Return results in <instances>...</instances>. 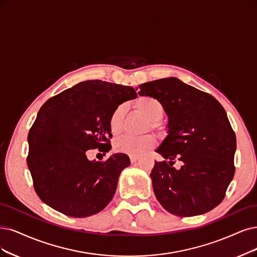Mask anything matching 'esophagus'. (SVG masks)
I'll use <instances>...</instances> for the list:
<instances>
[{"label":"esophagus","mask_w":257,"mask_h":257,"mask_svg":"<svg viewBox=\"0 0 257 257\" xmlns=\"http://www.w3.org/2000/svg\"><path fill=\"white\" fill-rule=\"evenodd\" d=\"M130 161H131V163L134 164V163H136L137 161H138V157H135V156H131L130 157Z\"/></svg>","instance_id":"34e87169"}]
</instances>
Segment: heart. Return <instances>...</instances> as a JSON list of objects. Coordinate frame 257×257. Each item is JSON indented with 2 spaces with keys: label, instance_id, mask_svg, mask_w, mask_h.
Here are the masks:
<instances>
[{
  "label": "heart",
  "instance_id": "obj_1",
  "mask_svg": "<svg viewBox=\"0 0 257 257\" xmlns=\"http://www.w3.org/2000/svg\"><path fill=\"white\" fill-rule=\"evenodd\" d=\"M135 106L139 112L149 119V126L153 129H160L159 120L164 114V107L158 99L150 96L139 97ZM126 108L123 104H119L111 113L109 118V128L114 136L119 135L123 128V117H125ZM156 145V139L150 136L130 137L125 136L117 139L114 143V148L117 153L126 154L129 156H141L146 150L151 149Z\"/></svg>",
  "mask_w": 257,
  "mask_h": 257
}]
</instances>
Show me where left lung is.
I'll use <instances>...</instances> for the list:
<instances>
[{
    "mask_svg": "<svg viewBox=\"0 0 257 257\" xmlns=\"http://www.w3.org/2000/svg\"><path fill=\"white\" fill-rule=\"evenodd\" d=\"M139 88L141 96L162 103L168 117L167 136L156 151L169 161L156 162L150 174L158 201L180 217L210 212L223 200L235 173L236 137L225 110L212 95L176 77ZM175 158L183 162L179 170Z\"/></svg>",
    "mask_w": 257,
    "mask_h": 257,
    "instance_id": "left-lung-1",
    "label": "left lung"
}]
</instances>
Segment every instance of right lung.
<instances>
[{"instance_id": "1", "label": "right lung", "mask_w": 257, "mask_h": 257, "mask_svg": "<svg viewBox=\"0 0 257 257\" xmlns=\"http://www.w3.org/2000/svg\"><path fill=\"white\" fill-rule=\"evenodd\" d=\"M138 97L127 85L101 80L82 81L50 98L40 108L28 132L27 166L41 200L74 218L97 214L115 194L125 154L104 162L87 153L111 149L109 118L120 103Z\"/></svg>"}]
</instances>
